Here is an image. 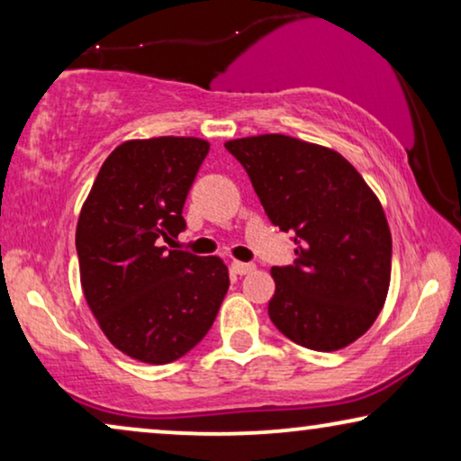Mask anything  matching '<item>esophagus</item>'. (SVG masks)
Returning a JSON list of instances; mask_svg holds the SVG:
<instances>
[{"mask_svg": "<svg viewBox=\"0 0 461 461\" xmlns=\"http://www.w3.org/2000/svg\"><path fill=\"white\" fill-rule=\"evenodd\" d=\"M230 268H232V273H235V275H249L251 273V270H254L256 267H254V264H249V262H232L230 264Z\"/></svg>", "mask_w": 461, "mask_h": 461, "instance_id": "obj_1", "label": "esophagus"}]
</instances>
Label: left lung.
Returning a JSON list of instances; mask_svg holds the SVG:
<instances>
[{"label": "left lung", "mask_w": 461, "mask_h": 461, "mask_svg": "<svg viewBox=\"0 0 461 461\" xmlns=\"http://www.w3.org/2000/svg\"><path fill=\"white\" fill-rule=\"evenodd\" d=\"M224 147L245 167L270 222L294 235V264L270 268V321L304 348L352 344L380 314L393 267L374 191L336 150L298 138L264 134Z\"/></svg>", "instance_id": "1"}]
</instances>
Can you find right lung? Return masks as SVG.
<instances>
[{"mask_svg":"<svg viewBox=\"0 0 461 461\" xmlns=\"http://www.w3.org/2000/svg\"><path fill=\"white\" fill-rule=\"evenodd\" d=\"M207 150L201 138L119 144L81 207L75 248L86 302L109 342L142 363L193 350L229 292L220 258L163 245L186 229L182 207Z\"/></svg>","mask_w":461,"mask_h":461,"instance_id":"right-lung-1","label":"right lung"}]
</instances>
